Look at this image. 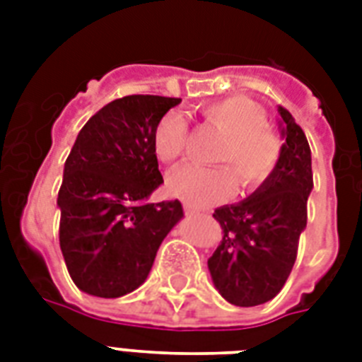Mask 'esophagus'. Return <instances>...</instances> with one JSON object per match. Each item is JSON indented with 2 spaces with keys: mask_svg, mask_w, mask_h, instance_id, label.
Returning <instances> with one entry per match:
<instances>
[{
  "mask_svg": "<svg viewBox=\"0 0 362 362\" xmlns=\"http://www.w3.org/2000/svg\"><path fill=\"white\" fill-rule=\"evenodd\" d=\"M186 216H189V218H193V216H199V210L192 209L189 204H186Z\"/></svg>",
  "mask_w": 362,
  "mask_h": 362,
  "instance_id": "1",
  "label": "esophagus"
}]
</instances>
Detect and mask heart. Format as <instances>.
<instances>
[{
    "mask_svg": "<svg viewBox=\"0 0 362 362\" xmlns=\"http://www.w3.org/2000/svg\"><path fill=\"white\" fill-rule=\"evenodd\" d=\"M203 120L223 135L214 152L218 167L184 165L169 176V192L193 206H206L226 199L235 187V175L242 189H255L274 170L281 142L267 124V115L246 98L218 99L201 109ZM187 125L180 115H167L153 131V152L163 163L184 156ZM227 164L229 171L225 167Z\"/></svg>",
    "mask_w": 362,
    "mask_h": 362,
    "instance_id": "1",
    "label": "heart"
}]
</instances>
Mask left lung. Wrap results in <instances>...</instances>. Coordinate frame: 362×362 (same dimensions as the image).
Segmentation results:
<instances>
[{"instance_id":"left-lung-1","label":"left lung","mask_w":362,"mask_h":362,"mask_svg":"<svg viewBox=\"0 0 362 362\" xmlns=\"http://www.w3.org/2000/svg\"><path fill=\"white\" fill-rule=\"evenodd\" d=\"M278 112L286 142L272 175L247 199L214 212L223 238L209 259L210 276L227 303L244 308L274 298L291 274L314 187L306 135L289 110Z\"/></svg>"}]
</instances>
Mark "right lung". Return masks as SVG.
Wrapping results in <instances>:
<instances>
[{
  "mask_svg": "<svg viewBox=\"0 0 362 362\" xmlns=\"http://www.w3.org/2000/svg\"><path fill=\"white\" fill-rule=\"evenodd\" d=\"M182 99L125 95L86 122L58 193L59 247L71 280L101 298L144 284L163 238L184 218L178 199L146 203L163 184L153 131Z\"/></svg>",
  "mask_w": 362,
  "mask_h": 362,
  "instance_id": "obj_1",
  "label": "right lung"
}]
</instances>
